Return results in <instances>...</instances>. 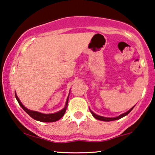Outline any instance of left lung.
Segmentation results:
<instances>
[{
	"label": "left lung",
	"instance_id": "1",
	"mask_svg": "<svg viewBox=\"0 0 155 155\" xmlns=\"http://www.w3.org/2000/svg\"><path fill=\"white\" fill-rule=\"evenodd\" d=\"M133 108H134V107L132 108H131L130 110H129V111L127 112V113H124V114H121V115H120L118 117H115V118H105V117H102V116H100V115H96V114H95L94 113H93V112H92L91 110V112L92 115H93V116L94 117V118H96V119H98V120H103V121H112V120H118V119H120V118H123V117H124L125 115H128V114L130 113L131 111H132V110Z\"/></svg>",
	"mask_w": 155,
	"mask_h": 155
}]
</instances>
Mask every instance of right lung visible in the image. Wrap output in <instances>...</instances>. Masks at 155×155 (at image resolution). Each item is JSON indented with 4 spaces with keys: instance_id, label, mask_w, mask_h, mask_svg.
Segmentation results:
<instances>
[{
    "instance_id": "obj_1",
    "label": "right lung",
    "mask_w": 155,
    "mask_h": 155,
    "mask_svg": "<svg viewBox=\"0 0 155 155\" xmlns=\"http://www.w3.org/2000/svg\"><path fill=\"white\" fill-rule=\"evenodd\" d=\"M15 97H16L17 101H18V102L19 103L20 107L23 109V110H24L25 113H28L32 118L42 122H54L59 120V119L62 118V117L64 115V113H65L66 108H67V106H68V98L64 108L63 110L59 111L58 113H56L54 114H43V113H39V112L32 111V110H28V109L25 108V107L22 104V103L20 102V99L18 98V97L17 96L16 94H15Z\"/></svg>"
}]
</instances>
